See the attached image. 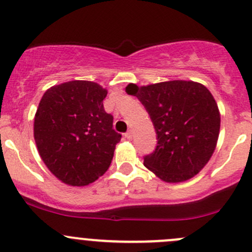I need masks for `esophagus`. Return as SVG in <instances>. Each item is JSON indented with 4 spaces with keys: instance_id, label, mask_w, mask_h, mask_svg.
I'll return each instance as SVG.
<instances>
[{
    "instance_id": "esophagus-1",
    "label": "esophagus",
    "mask_w": 252,
    "mask_h": 252,
    "mask_svg": "<svg viewBox=\"0 0 252 252\" xmlns=\"http://www.w3.org/2000/svg\"><path fill=\"white\" fill-rule=\"evenodd\" d=\"M133 134H134L133 129H129V130L126 133V139H131V138H133Z\"/></svg>"
}]
</instances>
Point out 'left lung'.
I'll return each mask as SVG.
<instances>
[{"mask_svg": "<svg viewBox=\"0 0 252 252\" xmlns=\"http://www.w3.org/2000/svg\"><path fill=\"white\" fill-rule=\"evenodd\" d=\"M128 95L146 108L157 134V146L144 157L146 168L167 183L199 173L210 161L220 135V114L212 94L195 81L171 80L138 86Z\"/></svg>", "mask_w": 252, "mask_h": 252, "instance_id": "obj_1", "label": "left lung"}]
</instances>
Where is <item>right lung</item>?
Returning a JSON list of instances; mask_svg holds the SVG:
<instances>
[{
  "label": "right lung",
  "instance_id": "obj_1",
  "mask_svg": "<svg viewBox=\"0 0 252 252\" xmlns=\"http://www.w3.org/2000/svg\"><path fill=\"white\" fill-rule=\"evenodd\" d=\"M107 90L94 81L73 80L50 88L34 119L42 161L61 182L84 187L110 167L122 135L105 111Z\"/></svg>",
  "mask_w": 252,
  "mask_h": 252
}]
</instances>
